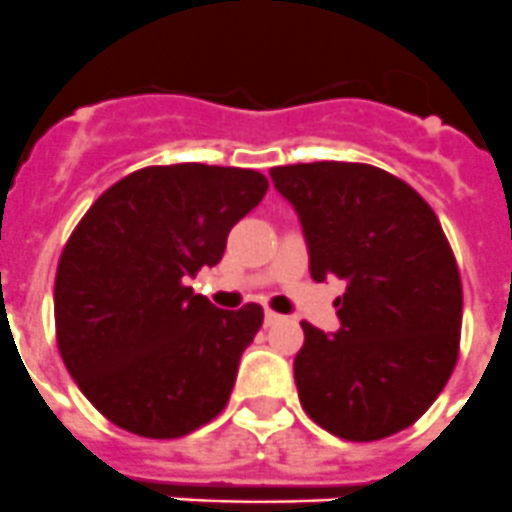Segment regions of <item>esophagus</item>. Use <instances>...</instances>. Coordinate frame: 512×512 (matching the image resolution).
<instances>
[{"instance_id":"obj_1","label":"esophagus","mask_w":512,"mask_h":512,"mask_svg":"<svg viewBox=\"0 0 512 512\" xmlns=\"http://www.w3.org/2000/svg\"><path fill=\"white\" fill-rule=\"evenodd\" d=\"M279 320H282V315H279V312H274V310L264 312V323L266 325H274V323H279Z\"/></svg>"}]
</instances>
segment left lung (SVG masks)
Returning <instances> with one entry per match:
<instances>
[{"label":"left lung","mask_w":512,"mask_h":512,"mask_svg":"<svg viewBox=\"0 0 512 512\" xmlns=\"http://www.w3.org/2000/svg\"><path fill=\"white\" fill-rule=\"evenodd\" d=\"M271 179L300 215L312 279L346 282L333 336L302 320V408L346 441L400 433L431 408L459 359L461 277L436 212L369 164L274 166Z\"/></svg>","instance_id":"8db88e82"}]
</instances>
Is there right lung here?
<instances>
[{
  "mask_svg": "<svg viewBox=\"0 0 512 512\" xmlns=\"http://www.w3.org/2000/svg\"><path fill=\"white\" fill-rule=\"evenodd\" d=\"M266 189L238 166H146L99 194L69 235L53 287L58 351L122 431L182 438L228 405L264 310H217L184 279L223 259Z\"/></svg>",
  "mask_w": 512,
  "mask_h": 512,
  "instance_id": "obj_1",
  "label": "right lung"
}]
</instances>
